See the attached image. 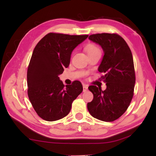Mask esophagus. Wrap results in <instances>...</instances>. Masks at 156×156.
Returning a JSON list of instances; mask_svg holds the SVG:
<instances>
[{
	"mask_svg": "<svg viewBox=\"0 0 156 156\" xmlns=\"http://www.w3.org/2000/svg\"><path fill=\"white\" fill-rule=\"evenodd\" d=\"M88 90V86L87 84H83V91L86 92Z\"/></svg>",
	"mask_w": 156,
	"mask_h": 156,
	"instance_id": "1",
	"label": "esophagus"
}]
</instances>
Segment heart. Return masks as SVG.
Returning <instances> with one entry per match:
<instances>
[{"label":"heart","instance_id":"obj_1","mask_svg":"<svg viewBox=\"0 0 156 156\" xmlns=\"http://www.w3.org/2000/svg\"><path fill=\"white\" fill-rule=\"evenodd\" d=\"M96 50H99V49L97 47V46H95L94 45H90L87 48V51L88 53L92 51H96Z\"/></svg>","mask_w":156,"mask_h":156}]
</instances>
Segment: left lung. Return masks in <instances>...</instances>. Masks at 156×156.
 Instances as JSON below:
<instances>
[{"instance_id": "8db88e82", "label": "left lung", "mask_w": 156, "mask_h": 156, "mask_svg": "<svg viewBox=\"0 0 156 156\" xmlns=\"http://www.w3.org/2000/svg\"><path fill=\"white\" fill-rule=\"evenodd\" d=\"M88 39L100 45L104 56L98 68L103 72L101 80L107 88L90 86L93 100L87 108L92 117L102 121L111 122L119 119L127 111L133 97L135 74L133 55L127 44L116 34H98Z\"/></svg>"}]
</instances>
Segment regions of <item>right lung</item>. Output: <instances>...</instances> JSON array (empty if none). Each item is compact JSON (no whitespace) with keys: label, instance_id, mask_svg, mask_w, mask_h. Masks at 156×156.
<instances>
[{"label":"right lung","instance_id":"add662e5","mask_svg":"<svg viewBox=\"0 0 156 156\" xmlns=\"http://www.w3.org/2000/svg\"><path fill=\"white\" fill-rule=\"evenodd\" d=\"M88 37L49 33L36 45L27 69V94L37 114L44 120L64 118L83 90L80 82L63 84L59 75L68 68L72 51Z\"/></svg>","mask_w":156,"mask_h":156}]
</instances>
